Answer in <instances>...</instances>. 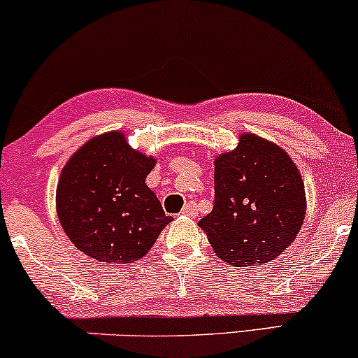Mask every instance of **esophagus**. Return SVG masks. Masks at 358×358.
Returning <instances> with one entry per match:
<instances>
[{"label":"esophagus","instance_id":"esophagus-1","mask_svg":"<svg viewBox=\"0 0 358 358\" xmlns=\"http://www.w3.org/2000/svg\"><path fill=\"white\" fill-rule=\"evenodd\" d=\"M182 215L195 217L196 215V203L195 202H188L187 205H185L183 210H182Z\"/></svg>","mask_w":358,"mask_h":358}]
</instances>
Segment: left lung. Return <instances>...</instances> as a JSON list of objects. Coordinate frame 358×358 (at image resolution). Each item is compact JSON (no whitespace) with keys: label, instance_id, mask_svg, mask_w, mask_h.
<instances>
[{"label":"left lung","instance_id":"1","mask_svg":"<svg viewBox=\"0 0 358 358\" xmlns=\"http://www.w3.org/2000/svg\"><path fill=\"white\" fill-rule=\"evenodd\" d=\"M213 168L215 203L199 225L215 256L234 268L273 262L293 244L306 215L296 163L276 143L242 133Z\"/></svg>","mask_w":358,"mask_h":358}]
</instances>
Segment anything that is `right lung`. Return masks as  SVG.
Masks as SVG:
<instances>
[{"label": "right lung", "instance_id": "right-lung-1", "mask_svg": "<svg viewBox=\"0 0 358 358\" xmlns=\"http://www.w3.org/2000/svg\"><path fill=\"white\" fill-rule=\"evenodd\" d=\"M155 156L134 150L121 131L85 141L62 168L55 205L69 241L102 264L146 256L170 224L146 185Z\"/></svg>", "mask_w": 358, "mask_h": 358}]
</instances>
